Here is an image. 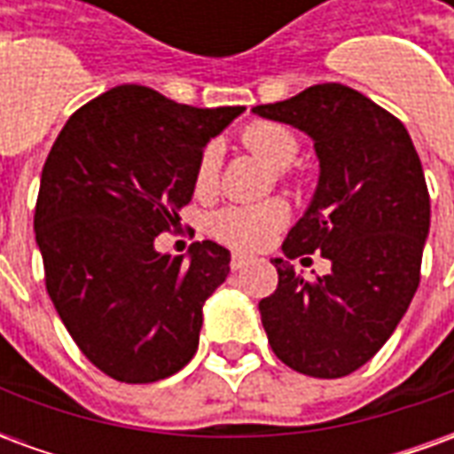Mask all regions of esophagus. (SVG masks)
Wrapping results in <instances>:
<instances>
[{"label": "esophagus", "instance_id": "34e87169", "mask_svg": "<svg viewBox=\"0 0 454 454\" xmlns=\"http://www.w3.org/2000/svg\"><path fill=\"white\" fill-rule=\"evenodd\" d=\"M247 262H250V257L243 255V253H233L231 255V270H243Z\"/></svg>", "mask_w": 454, "mask_h": 454}]
</instances>
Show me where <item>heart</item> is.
<instances>
[{"instance_id": "1", "label": "heart", "mask_w": 454, "mask_h": 454, "mask_svg": "<svg viewBox=\"0 0 454 454\" xmlns=\"http://www.w3.org/2000/svg\"><path fill=\"white\" fill-rule=\"evenodd\" d=\"M240 138L250 153L267 162L270 168L282 169L294 160L299 140L292 130L275 121H253L247 123ZM221 168V148L218 143H207L197 158L194 168V187L197 192H208L216 184ZM289 221V207L285 199H267L260 204H231L218 208L208 218L211 236L233 247H260L275 236Z\"/></svg>"}]
</instances>
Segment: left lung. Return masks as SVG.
Returning a JSON list of instances; mask_svg holds the SVG:
<instances>
[{
	"instance_id": "obj_1",
	"label": "left lung",
	"mask_w": 454,
	"mask_h": 454,
	"mask_svg": "<svg viewBox=\"0 0 454 454\" xmlns=\"http://www.w3.org/2000/svg\"><path fill=\"white\" fill-rule=\"evenodd\" d=\"M253 112L306 130L321 162L314 201L282 243L286 260H272L279 282L260 301L267 340L286 367L338 380L377 355L419 289L430 226L420 158L394 114L345 84ZM316 249L332 272L304 280L288 260Z\"/></svg>"
}]
</instances>
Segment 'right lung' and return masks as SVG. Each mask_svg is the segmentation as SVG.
<instances>
[{"mask_svg": "<svg viewBox=\"0 0 454 454\" xmlns=\"http://www.w3.org/2000/svg\"><path fill=\"white\" fill-rule=\"evenodd\" d=\"M238 114L121 84L80 106L48 153L34 214L45 289L112 380H165L197 352L201 306L228 277L231 253L204 240L184 262L153 243L192 201L201 148Z\"/></svg>", "mask_w": 454, "mask_h": 454, "instance_id": "add662e5", "label": "right lung"}]
</instances>
